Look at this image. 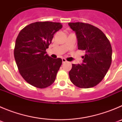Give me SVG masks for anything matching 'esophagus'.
Returning a JSON list of instances; mask_svg holds the SVG:
<instances>
[{
  "instance_id": "obj_1",
  "label": "esophagus",
  "mask_w": 122,
  "mask_h": 122,
  "mask_svg": "<svg viewBox=\"0 0 122 122\" xmlns=\"http://www.w3.org/2000/svg\"><path fill=\"white\" fill-rule=\"evenodd\" d=\"M62 63H65V62H67L66 59H64V58H63V59H62Z\"/></svg>"
}]
</instances>
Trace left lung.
Segmentation results:
<instances>
[{"label":"left lung","instance_id":"1","mask_svg":"<svg viewBox=\"0 0 122 122\" xmlns=\"http://www.w3.org/2000/svg\"><path fill=\"white\" fill-rule=\"evenodd\" d=\"M76 33L78 49L86 51L81 64H72L70 78L76 86L87 89L98 84L109 69L112 47L106 36L98 28L83 22H70Z\"/></svg>","mask_w":122,"mask_h":122}]
</instances>
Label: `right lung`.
Segmentation results:
<instances>
[{"instance_id": "1", "label": "right lung", "mask_w": 122, "mask_h": 122, "mask_svg": "<svg viewBox=\"0 0 122 122\" xmlns=\"http://www.w3.org/2000/svg\"><path fill=\"white\" fill-rule=\"evenodd\" d=\"M62 28L60 22H36L25 27L16 40L14 56L19 71L32 86L43 89L54 82L62 63L46 53L55 33Z\"/></svg>"}]
</instances>
